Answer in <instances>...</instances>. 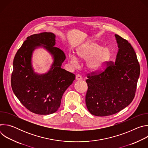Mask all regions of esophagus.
<instances>
[{
  "label": "esophagus",
  "mask_w": 148,
  "mask_h": 148,
  "mask_svg": "<svg viewBox=\"0 0 148 148\" xmlns=\"http://www.w3.org/2000/svg\"><path fill=\"white\" fill-rule=\"evenodd\" d=\"M75 79H76L77 80H81V79H82V77H81L79 74H77V75H76Z\"/></svg>",
  "instance_id": "obj_1"
}]
</instances>
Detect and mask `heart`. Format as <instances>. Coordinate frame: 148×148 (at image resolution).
I'll return each instance as SVG.
<instances>
[{"instance_id": "1", "label": "heart", "mask_w": 148, "mask_h": 148, "mask_svg": "<svg viewBox=\"0 0 148 148\" xmlns=\"http://www.w3.org/2000/svg\"><path fill=\"white\" fill-rule=\"evenodd\" d=\"M77 55L81 59L87 60V65L89 69L99 70L105 67L109 62L112 57V52L109 48H103L95 42H88L77 49ZM69 58L72 64H77L78 58L75 56L70 54Z\"/></svg>"}]
</instances>
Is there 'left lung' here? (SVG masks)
Segmentation results:
<instances>
[{
    "instance_id": "left-lung-1",
    "label": "left lung",
    "mask_w": 148,
    "mask_h": 148,
    "mask_svg": "<svg viewBox=\"0 0 148 148\" xmlns=\"http://www.w3.org/2000/svg\"><path fill=\"white\" fill-rule=\"evenodd\" d=\"M118 51L115 62L103 71L87 74L86 103L89 112L98 116L115 114L134 99L140 74L136 53L129 42L115 34Z\"/></svg>"
}]
</instances>
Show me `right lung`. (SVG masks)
Returning <instances> with one entry per match:
<instances>
[{
  "label": "right lung",
  "mask_w": 148,
  "mask_h": 148,
  "mask_svg": "<svg viewBox=\"0 0 148 148\" xmlns=\"http://www.w3.org/2000/svg\"><path fill=\"white\" fill-rule=\"evenodd\" d=\"M55 44L56 36L52 33L33 34L27 37L14 58L12 90L23 106L36 114L56 112L63 94L75 78V74L61 69L66 55ZM37 47L45 48L54 58L51 69L45 75L35 73L31 66L32 53Z\"/></svg>",
  "instance_id": "1"
}]
</instances>
